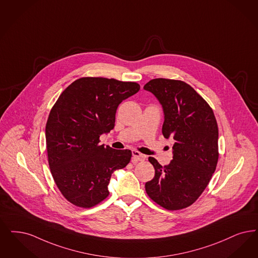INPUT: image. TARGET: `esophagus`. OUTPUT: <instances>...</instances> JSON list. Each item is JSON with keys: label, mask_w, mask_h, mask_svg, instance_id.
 <instances>
[{"label": "esophagus", "mask_w": 258, "mask_h": 258, "mask_svg": "<svg viewBox=\"0 0 258 258\" xmlns=\"http://www.w3.org/2000/svg\"><path fill=\"white\" fill-rule=\"evenodd\" d=\"M132 154H133V162H134V163H137V162H140V161H144L145 159H146V155L140 154V153L137 152V151H133Z\"/></svg>", "instance_id": "obj_1"}]
</instances>
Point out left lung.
I'll return each mask as SVG.
<instances>
[{
	"instance_id": "obj_1",
	"label": "left lung",
	"mask_w": 258,
	"mask_h": 258,
	"mask_svg": "<svg viewBox=\"0 0 258 258\" xmlns=\"http://www.w3.org/2000/svg\"><path fill=\"white\" fill-rule=\"evenodd\" d=\"M144 89L153 93L163 108L164 137L175 140L168 165L149 157L155 174L146 182V192L168 210L182 209L196 202L216 170V118L208 103L184 82L155 79Z\"/></svg>"
}]
</instances>
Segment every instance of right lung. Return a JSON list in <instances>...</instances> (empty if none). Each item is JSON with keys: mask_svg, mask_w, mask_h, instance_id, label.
I'll return each mask as SVG.
<instances>
[{"mask_svg": "<svg viewBox=\"0 0 258 258\" xmlns=\"http://www.w3.org/2000/svg\"><path fill=\"white\" fill-rule=\"evenodd\" d=\"M140 90L136 83L82 78L71 83L52 106L46 124L48 161L62 195L75 206L89 208L109 195L114 171L132 158L130 150L99 145L115 125L118 105Z\"/></svg>", "mask_w": 258, "mask_h": 258, "instance_id": "obj_1", "label": "right lung"}]
</instances>
